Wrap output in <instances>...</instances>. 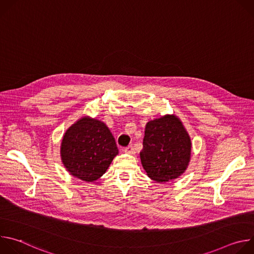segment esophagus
<instances>
[{
  "instance_id": "obj_1",
  "label": "esophagus",
  "mask_w": 254,
  "mask_h": 254,
  "mask_svg": "<svg viewBox=\"0 0 254 254\" xmlns=\"http://www.w3.org/2000/svg\"><path fill=\"white\" fill-rule=\"evenodd\" d=\"M125 153H127V154H133L134 153V149H133V147L131 146V144L125 149Z\"/></svg>"
}]
</instances>
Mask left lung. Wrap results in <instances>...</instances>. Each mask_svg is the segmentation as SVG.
<instances>
[{
    "label": "left lung",
    "instance_id": "8db88e82",
    "mask_svg": "<svg viewBox=\"0 0 254 254\" xmlns=\"http://www.w3.org/2000/svg\"><path fill=\"white\" fill-rule=\"evenodd\" d=\"M191 148L190 135L182 122L167 115L146 125L140 162L151 179L169 182L188 168Z\"/></svg>",
    "mask_w": 254,
    "mask_h": 254
}]
</instances>
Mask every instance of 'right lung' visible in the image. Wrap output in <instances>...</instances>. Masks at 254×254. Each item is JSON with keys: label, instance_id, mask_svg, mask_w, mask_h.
Listing matches in <instances>:
<instances>
[{"label": "right lung", "instance_id": "1", "mask_svg": "<svg viewBox=\"0 0 254 254\" xmlns=\"http://www.w3.org/2000/svg\"><path fill=\"white\" fill-rule=\"evenodd\" d=\"M119 149L107 126L95 119L81 118L64 133L60 155L66 170L85 182L99 179Z\"/></svg>", "mask_w": 254, "mask_h": 254}]
</instances>
